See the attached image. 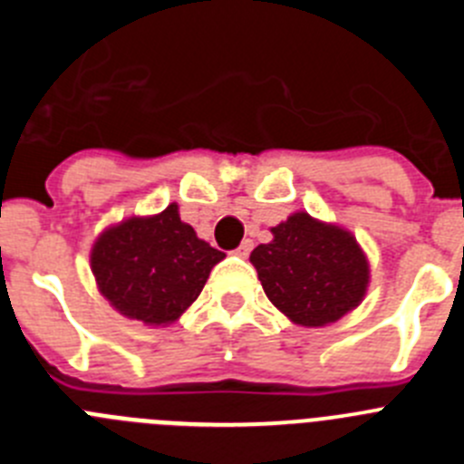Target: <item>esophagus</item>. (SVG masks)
<instances>
[{
  "instance_id": "1",
  "label": "esophagus",
  "mask_w": 464,
  "mask_h": 464,
  "mask_svg": "<svg viewBox=\"0 0 464 464\" xmlns=\"http://www.w3.org/2000/svg\"><path fill=\"white\" fill-rule=\"evenodd\" d=\"M251 248H253V241L251 239H246V241H241V246L239 248H237V256L239 257H248V253H251Z\"/></svg>"
}]
</instances>
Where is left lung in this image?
Segmentation results:
<instances>
[{"label":"left lung","mask_w":464,"mask_h":464,"mask_svg":"<svg viewBox=\"0 0 464 464\" xmlns=\"http://www.w3.org/2000/svg\"><path fill=\"white\" fill-rule=\"evenodd\" d=\"M272 235L251 262L269 302L295 325L325 327L362 302L370 262L348 229L297 211Z\"/></svg>","instance_id":"left-lung-1"}]
</instances>
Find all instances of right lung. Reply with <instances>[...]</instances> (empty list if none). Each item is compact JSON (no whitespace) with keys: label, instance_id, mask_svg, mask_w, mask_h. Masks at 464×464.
I'll use <instances>...</instances> for the list:
<instances>
[{"label":"right lung","instance_id":"1","mask_svg":"<svg viewBox=\"0 0 464 464\" xmlns=\"http://www.w3.org/2000/svg\"><path fill=\"white\" fill-rule=\"evenodd\" d=\"M223 257L183 223L179 204H169L106 227L92 244L90 267L113 309L143 325H169L199 297Z\"/></svg>","mask_w":464,"mask_h":464}]
</instances>
